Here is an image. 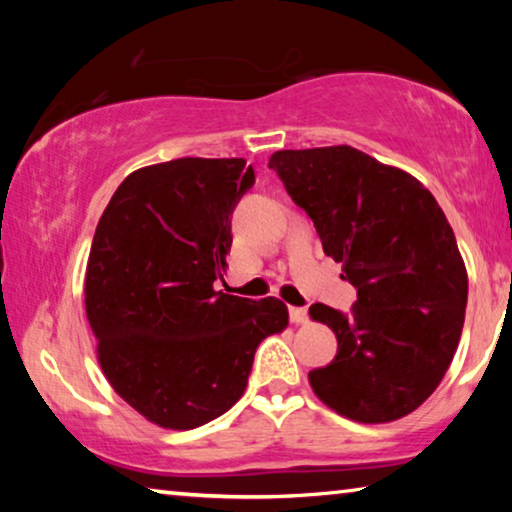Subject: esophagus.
Segmentation results:
<instances>
[{"instance_id":"esophagus-1","label":"esophagus","mask_w":512,"mask_h":512,"mask_svg":"<svg viewBox=\"0 0 512 512\" xmlns=\"http://www.w3.org/2000/svg\"><path fill=\"white\" fill-rule=\"evenodd\" d=\"M289 318H291V323H296V325H305L307 323V309H302V307H289Z\"/></svg>"}]
</instances>
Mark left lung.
Instances as JSON below:
<instances>
[{"instance_id":"8db88e82","label":"left lung","mask_w":512,"mask_h":512,"mask_svg":"<svg viewBox=\"0 0 512 512\" xmlns=\"http://www.w3.org/2000/svg\"><path fill=\"white\" fill-rule=\"evenodd\" d=\"M268 167L357 289L350 314L309 307L339 341L311 388L343 418H404L443 381L463 332L467 271L445 212L411 173L345 144L275 151Z\"/></svg>"}]
</instances>
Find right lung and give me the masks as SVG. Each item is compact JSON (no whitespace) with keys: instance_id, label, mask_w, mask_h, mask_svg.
<instances>
[{"instance_id":"right-lung-1","label":"right lung","mask_w":512,"mask_h":512,"mask_svg":"<svg viewBox=\"0 0 512 512\" xmlns=\"http://www.w3.org/2000/svg\"><path fill=\"white\" fill-rule=\"evenodd\" d=\"M255 185L244 158H178L137 169L112 194L85 271L103 375L164 429H196L246 391L257 345L289 325L277 298L216 291L232 212Z\"/></svg>"}]
</instances>
